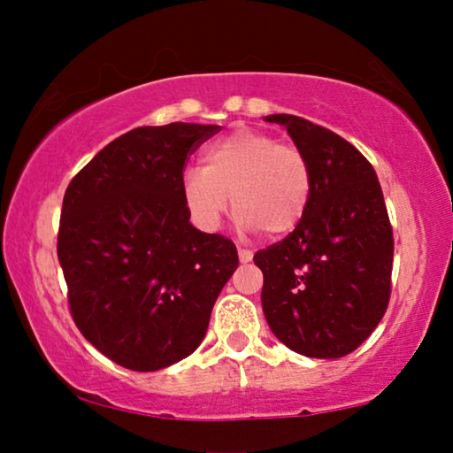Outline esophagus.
Segmentation results:
<instances>
[{"mask_svg": "<svg viewBox=\"0 0 453 453\" xmlns=\"http://www.w3.org/2000/svg\"><path fill=\"white\" fill-rule=\"evenodd\" d=\"M251 257H253V253H251L250 250H239V259H241V264L251 262Z\"/></svg>", "mask_w": 453, "mask_h": 453, "instance_id": "obj_1", "label": "esophagus"}]
</instances>
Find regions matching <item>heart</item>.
I'll return each instance as SVG.
<instances>
[{
	"label": "heart",
	"instance_id": "1",
	"mask_svg": "<svg viewBox=\"0 0 453 453\" xmlns=\"http://www.w3.org/2000/svg\"><path fill=\"white\" fill-rule=\"evenodd\" d=\"M311 191L305 152L250 127L203 148L202 169H188L181 177L185 206L203 231L220 226L231 196L245 231L264 228L270 237H284L305 219Z\"/></svg>",
	"mask_w": 453,
	"mask_h": 453
}]
</instances>
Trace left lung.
I'll return each instance as SVG.
<instances>
[{"mask_svg": "<svg viewBox=\"0 0 453 453\" xmlns=\"http://www.w3.org/2000/svg\"><path fill=\"white\" fill-rule=\"evenodd\" d=\"M287 127L313 171L299 226L253 262L264 272L262 307L274 336L311 358L358 349L389 301L394 237L381 185L355 146L296 115H268Z\"/></svg>", "mask_w": 453, "mask_h": 453, "instance_id": "left-lung-1", "label": "left lung"}]
</instances>
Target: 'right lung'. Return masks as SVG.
I'll return each instance as SVG.
<instances>
[{
	"mask_svg": "<svg viewBox=\"0 0 453 453\" xmlns=\"http://www.w3.org/2000/svg\"><path fill=\"white\" fill-rule=\"evenodd\" d=\"M220 126L135 127L72 179L58 257L82 336L132 371L189 357L239 265L237 247L197 231L181 196L183 165Z\"/></svg>",
	"mask_w": 453,
	"mask_h": 453,
	"instance_id": "1",
	"label": "right lung"
}]
</instances>
